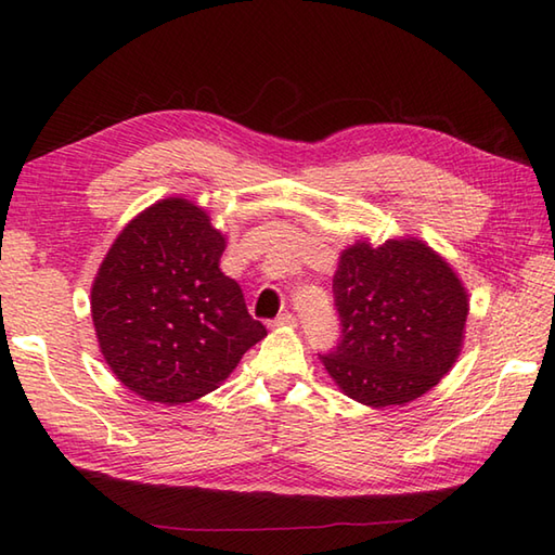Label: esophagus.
I'll list each match as a JSON object with an SVG mask.
<instances>
[{"instance_id":"obj_1","label":"esophagus","mask_w":555,"mask_h":555,"mask_svg":"<svg viewBox=\"0 0 555 555\" xmlns=\"http://www.w3.org/2000/svg\"><path fill=\"white\" fill-rule=\"evenodd\" d=\"M296 314L293 312H281L276 320H274V326H296Z\"/></svg>"}]
</instances>
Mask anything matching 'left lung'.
Masks as SVG:
<instances>
[{
    "instance_id": "1",
    "label": "left lung",
    "mask_w": 555,
    "mask_h": 555,
    "mask_svg": "<svg viewBox=\"0 0 555 555\" xmlns=\"http://www.w3.org/2000/svg\"><path fill=\"white\" fill-rule=\"evenodd\" d=\"M334 305L340 334L320 358L344 393L370 408L427 393L463 346L465 288L420 241L348 247L334 276Z\"/></svg>"
}]
</instances>
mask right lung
Wrapping results in <instances>:
<instances>
[{
    "instance_id": "right-lung-1",
    "label": "right lung",
    "mask_w": 555,
    "mask_h": 555,
    "mask_svg": "<svg viewBox=\"0 0 555 555\" xmlns=\"http://www.w3.org/2000/svg\"><path fill=\"white\" fill-rule=\"evenodd\" d=\"M221 253L223 235L181 197L145 209L109 247L92 322L104 360L138 396L179 405L215 391L267 336Z\"/></svg>"
}]
</instances>
